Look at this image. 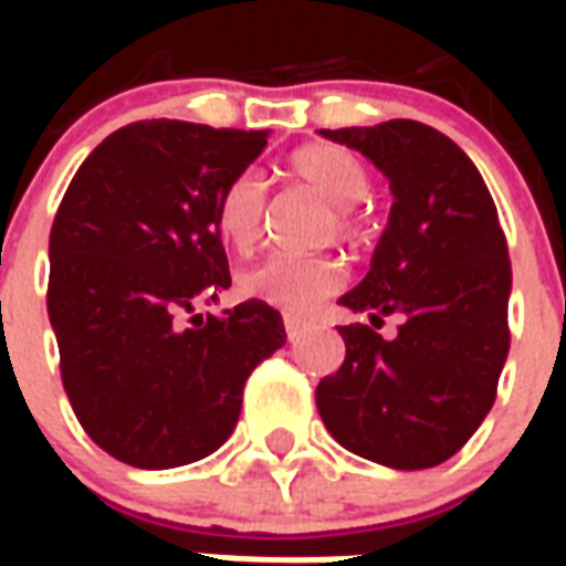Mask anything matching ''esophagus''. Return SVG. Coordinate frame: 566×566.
<instances>
[{
  "label": "esophagus",
  "instance_id": "1",
  "mask_svg": "<svg viewBox=\"0 0 566 566\" xmlns=\"http://www.w3.org/2000/svg\"><path fill=\"white\" fill-rule=\"evenodd\" d=\"M308 331L306 321L300 318H284V333H287V343H296V339H303V333Z\"/></svg>",
  "mask_w": 566,
  "mask_h": 566
}]
</instances>
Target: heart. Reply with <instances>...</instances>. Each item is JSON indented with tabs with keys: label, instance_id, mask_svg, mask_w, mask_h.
Returning a JSON list of instances; mask_svg holds the SVG:
<instances>
[{
	"label": "heart",
	"instance_id": "heart-1",
	"mask_svg": "<svg viewBox=\"0 0 566 566\" xmlns=\"http://www.w3.org/2000/svg\"><path fill=\"white\" fill-rule=\"evenodd\" d=\"M287 178L306 187L333 209V230L345 242H367L376 218L360 202L373 190L367 163L339 145H306L287 157ZM266 227V185L258 172L235 175L218 199V233L227 245L248 254L260 245ZM345 282L343 263L331 254H272L239 275L242 294L260 303L308 315Z\"/></svg>",
	"mask_w": 566,
	"mask_h": 566
}]
</instances>
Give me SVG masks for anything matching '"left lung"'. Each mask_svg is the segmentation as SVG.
Wrapping results in <instances>:
<instances>
[{"instance_id": "1", "label": "left lung", "mask_w": 566, "mask_h": 566, "mask_svg": "<svg viewBox=\"0 0 566 566\" xmlns=\"http://www.w3.org/2000/svg\"><path fill=\"white\" fill-rule=\"evenodd\" d=\"M388 175L391 218L364 282L339 300L343 367L315 391L333 439L394 470L449 461L497 397L510 355L512 266L494 199L473 160L418 120L321 129ZM401 318L394 340L378 327Z\"/></svg>"}]
</instances>
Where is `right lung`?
I'll return each mask as SVG.
<instances>
[{"mask_svg": "<svg viewBox=\"0 0 566 566\" xmlns=\"http://www.w3.org/2000/svg\"><path fill=\"white\" fill-rule=\"evenodd\" d=\"M266 136L136 120L93 148L56 209L48 315L63 388L87 437L129 467L221 449L251 369L287 339L260 300L187 318L230 287L218 199Z\"/></svg>", "mask_w": 566, "mask_h": 566, "instance_id": "1", "label": "right lung"}]
</instances>
